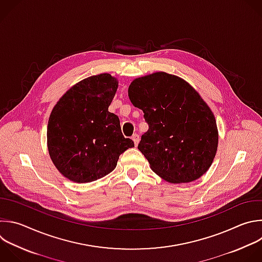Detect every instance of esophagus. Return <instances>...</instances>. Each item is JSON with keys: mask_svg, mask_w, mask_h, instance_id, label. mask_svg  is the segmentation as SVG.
Masks as SVG:
<instances>
[{"mask_svg": "<svg viewBox=\"0 0 262 262\" xmlns=\"http://www.w3.org/2000/svg\"><path fill=\"white\" fill-rule=\"evenodd\" d=\"M132 139H133V141L135 142V145L137 146V145L139 144V142H140V136H139L138 134H134L133 137H132Z\"/></svg>", "mask_w": 262, "mask_h": 262, "instance_id": "obj_1", "label": "esophagus"}]
</instances>
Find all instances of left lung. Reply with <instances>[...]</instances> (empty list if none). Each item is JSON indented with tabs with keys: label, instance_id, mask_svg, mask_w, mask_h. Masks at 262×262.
I'll use <instances>...</instances> for the list:
<instances>
[{
	"label": "left lung",
	"instance_id": "1",
	"mask_svg": "<svg viewBox=\"0 0 262 262\" xmlns=\"http://www.w3.org/2000/svg\"><path fill=\"white\" fill-rule=\"evenodd\" d=\"M148 130L138 149L154 172L170 183L192 182L208 170L218 146L215 117L183 79L163 72L138 78L128 87Z\"/></svg>",
	"mask_w": 262,
	"mask_h": 262
}]
</instances>
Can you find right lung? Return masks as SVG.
I'll return each instance as SVG.
<instances>
[{"label":"right lung","mask_w":262,"mask_h":262,"mask_svg":"<svg viewBox=\"0 0 262 262\" xmlns=\"http://www.w3.org/2000/svg\"><path fill=\"white\" fill-rule=\"evenodd\" d=\"M118 82L109 74L86 78L53 108L47 127L49 155L68 179L85 183L111 172L119 155L135 146L117 115L108 111Z\"/></svg>","instance_id":"obj_1"}]
</instances>
